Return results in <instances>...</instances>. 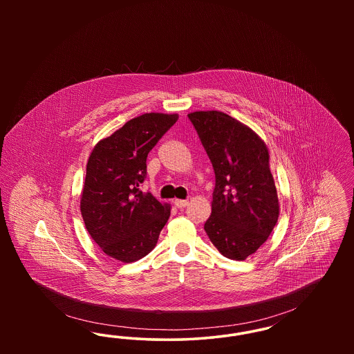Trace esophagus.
Here are the masks:
<instances>
[{"label":"esophagus","mask_w":354,"mask_h":354,"mask_svg":"<svg viewBox=\"0 0 354 354\" xmlns=\"http://www.w3.org/2000/svg\"><path fill=\"white\" fill-rule=\"evenodd\" d=\"M174 203H175V205L178 207V208H185L187 205H188V202L187 201H180V199H176V201H174Z\"/></svg>","instance_id":"34e87169"}]
</instances>
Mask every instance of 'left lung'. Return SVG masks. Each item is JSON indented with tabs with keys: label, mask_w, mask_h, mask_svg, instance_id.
Returning <instances> with one entry per match:
<instances>
[{
	"label": "left lung",
	"mask_w": 354,
	"mask_h": 354,
	"mask_svg": "<svg viewBox=\"0 0 354 354\" xmlns=\"http://www.w3.org/2000/svg\"><path fill=\"white\" fill-rule=\"evenodd\" d=\"M188 119L215 172L204 230L223 256L244 260L267 241L279 218L268 149L250 127L221 111H196Z\"/></svg>",
	"instance_id": "1"
}]
</instances>
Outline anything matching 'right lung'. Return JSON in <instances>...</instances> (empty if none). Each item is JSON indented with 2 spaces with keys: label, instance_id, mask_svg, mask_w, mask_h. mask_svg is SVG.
Instances as JSON below:
<instances>
[{
  "label": "right lung",
  "instance_id": "add662e5",
  "mask_svg": "<svg viewBox=\"0 0 354 354\" xmlns=\"http://www.w3.org/2000/svg\"><path fill=\"white\" fill-rule=\"evenodd\" d=\"M178 114L150 113L131 119L91 152L81 198V212L91 239L103 252L133 263L156 245L169 218V204L140 185L147 155L178 120Z\"/></svg>",
  "mask_w": 354,
  "mask_h": 354
}]
</instances>
